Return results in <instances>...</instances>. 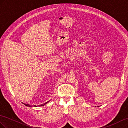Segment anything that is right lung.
<instances>
[{
  "instance_id": "obj_1",
  "label": "right lung",
  "mask_w": 128,
  "mask_h": 128,
  "mask_svg": "<svg viewBox=\"0 0 128 128\" xmlns=\"http://www.w3.org/2000/svg\"><path fill=\"white\" fill-rule=\"evenodd\" d=\"M49 101H48V102H46V103H44V104H41V105H38V106H36V105H34V106H35V107H37V106H44V105H46V103H48V102H49ZM23 104H24V103H23ZM26 106H29V107H32V105H29V104H24Z\"/></svg>"
}]
</instances>
